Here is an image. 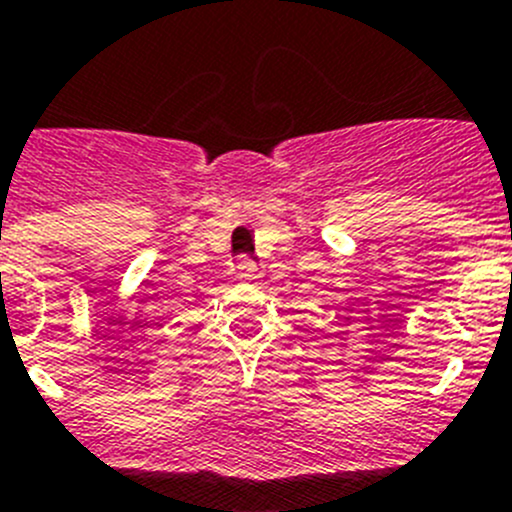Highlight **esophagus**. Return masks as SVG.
Here are the masks:
<instances>
[{
	"mask_svg": "<svg viewBox=\"0 0 512 512\" xmlns=\"http://www.w3.org/2000/svg\"><path fill=\"white\" fill-rule=\"evenodd\" d=\"M238 279H241V282H246V284L259 282V279H261L259 264H253L251 259H241V261H238Z\"/></svg>",
	"mask_w": 512,
	"mask_h": 512,
	"instance_id": "34e87169",
	"label": "esophagus"
}]
</instances>
